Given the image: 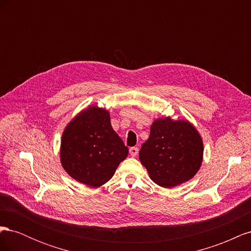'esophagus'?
I'll return each instance as SVG.
<instances>
[{"instance_id": "1", "label": "esophagus", "mask_w": 251, "mask_h": 251, "mask_svg": "<svg viewBox=\"0 0 251 251\" xmlns=\"http://www.w3.org/2000/svg\"><path fill=\"white\" fill-rule=\"evenodd\" d=\"M130 154H131L132 157L137 156V154H138V148H136V147L131 148V149H130Z\"/></svg>"}]
</instances>
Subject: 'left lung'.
Here are the masks:
<instances>
[{
	"label": "left lung",
	"mask_w": 251,
	"mask_h": 251,
	"mask_svg": "<svg viewBox=\"0 0 251 251\" xmlns=\"http://www.w3.org/2000/svg\"><path fill=\"white\" fill-rule=\"evenodd\" d=\"M203 143L186 120L157 119L151 126L139 159L151 179L162 187H174L192 179L200 169Z\"/></svg>",
	"instance_id": "obj_1"
}]
</instances>
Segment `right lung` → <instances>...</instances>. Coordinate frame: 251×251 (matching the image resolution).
I'll return each instance as SVG.
<instances>
[{"mask_svg": "<svg viewBox=\"0 0 251 251\" xmlns=\"http://www.w3.org/2000/svg\"><path fill=\"white\" fill-rule=\"evenodd\" d=\"M128 150L112 128L108 111L91 107L67 126L60 147L63 168L91 187L108 182Z\"/></svg>", "mask_w": 251, "mask_h": 251, "instance_id": "right-lung-1", "label": "right lung"}]
</instances>
